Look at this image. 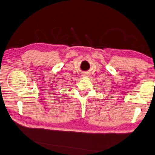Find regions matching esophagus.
Masks as SVG:
<instances>
[{"label": "esophagus", "mask_w": 155, "mask_h": 155, "mask_svg": "<svg viewBox=\"0 0 155 155\" xmlns=\"http://www.w3.org/2000/svg\"><path fill=\"white\" fill-rule=\"evenodd\" d=\"M82 76H83V77H84V76H87V73H83V74H82Z\"/></svg>", "instance_id": "1"}]
</instances>
